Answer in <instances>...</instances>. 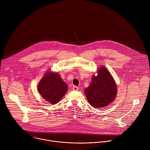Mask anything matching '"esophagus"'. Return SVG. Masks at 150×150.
I'll list each match as a JSON object with an SVG mask.
<instances>
[{"instance_id": "obj_1", "label": "esophagus", "mask_w": 150, "mask_h": 150, "mask_svg": "<svg viewBox=\"0 0 150 150\" xmlns=\"http://www.w3.org/2000/svg\"><path fill=\"white\" fill-rule=\"evenodd\" d=\"M73 89L74 91H78L79 88H78L77 86H73Z\"/></svg>"}]
</instances>
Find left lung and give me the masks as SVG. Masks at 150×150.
<instances>
[{
	"instance_id": "left-lung-1",
	"label": "left lung",
	"mask_w": 150,
	"mask_h": 150,
	"mask_svg": "<svg viewBox=\"0 0 150 150\" xmlns=\"http://www.w3.org/2000/svg\"><path fill=\"white\" fill-rule=\"evenodd\" d=\"M84 92L88 101L92 107L103 108L114 100L117 89L110 73L105 67L101 66L98 70L97 76L93 75L92 82Z\"/></svg>"
}]
</instances>
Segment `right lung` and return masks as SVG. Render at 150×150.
I'll return each instance as SVG.
<instances>
[{
  "mask_svg": "<svg viewBox=\"0 0 150 150\" xmlns=\"http://www.w3.org/2000/svg\"><path fill=\"white\" fill-rule=\"evenodd\" d=\"M38 89L45 100L56 104L65 95L68 86L59 74L47 71L39 82Z\"/></svg>",
  "mask_w": 150,
  "mask_h": 150,
  "instance_id": "obj_1",
  "label": "right lung"
}]
</instances>
